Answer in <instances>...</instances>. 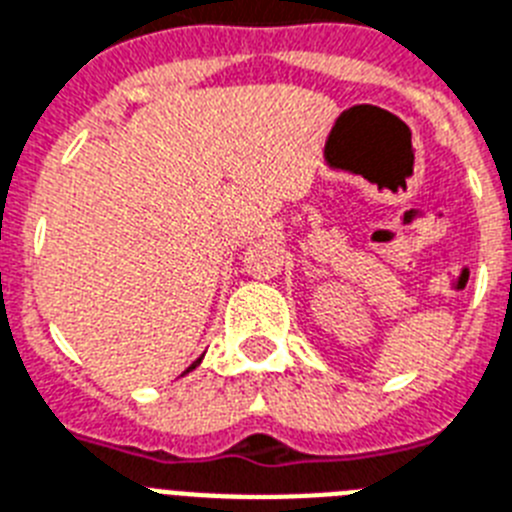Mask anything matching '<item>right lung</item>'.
Here are the masks:
<instances>
[{
  "label": "right lung",
  "mask_w": 512,
  "mask_h": 512,
  "mask_svg": "<svg viewBox=\"0 0 512 512\" xmlns=\"http://www.w3.org/2000/svg\"><path fill=\"white\" fill-rule=\"evenodd\" d=\"M199 362H202V357H199V360H196V362H194V365H191V368H189V370H194V368H196V365H199ZM189 370H186V373H189Z\"/></svg>",
  "instance_id": "1"
}]
</instances>
